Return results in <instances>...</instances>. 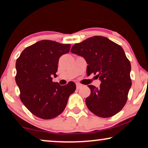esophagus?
Wrapping results in <instances>:
<instances>
[{
  "mask_svg": "<svg viewBox=\"0 0 148 148\" xmlns=\"http://www.w3.org/2000/svg\"><path fill=\"white\" fill-rule=\"evenodd\" d=\"M81 87H82V85L79 84V83H76V88L77 89H79Z\"/></svg>",
  "mask_w": 148,
  "mask_h": 148,
  "instance_id": "obj_1",
  "label": "esophagus"
}]
</instances>
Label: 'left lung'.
Masks as SVG:
<instances>
[{
    "label": "left lung",
    "instance_id": "left-lung-1",
    "mask_svg": "<svg viewBox=\"0 0 148 148\" xmlns=\"http://www.w3.org/2000/svg\"><path fill=\"white\" fill-rule=\"evenodd\" d=\"M71 52L83 56L88 63L87 74L97 75L100 88L91 90L86 99L89 110L96 116L108 118L122 110L131 87L130 61L123 48L106 37L93 36L74 44Z\"/></svg>",
    "mask_w": 148,
    "mask_h": 148
}]
</instances>
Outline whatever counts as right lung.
<instances>
[{
  "label": "right lung",
  "mask_w": 148,
  "mask_h": 148,
  "mask_svg": "<svg viewBox=\"0 0 148 148\" xmlns=\"http://www.w3.org/2000/svg\"><path fill=\"white\" fill-rule=\"evenodd\" d=\"M70 44L44 40L23 50L16 61V84L20 99L32 114L42 119L55 118L63 112L75 84L65 86L52 82L59 58L70 50Z\"/></svg>",
  "instance_id": "1"
}]
</instances>
